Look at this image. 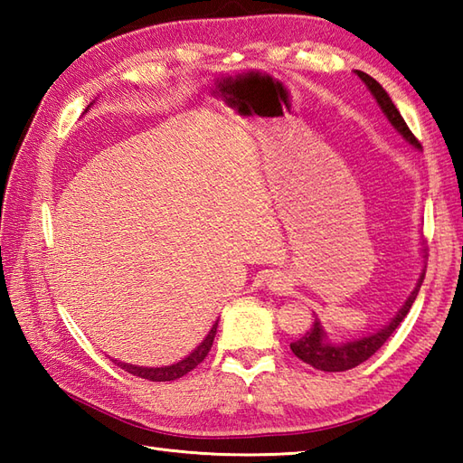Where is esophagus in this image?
<instances>
[{
	"instance_id": "obj_1",
	"label": "esophagus",
	"mask_w": 463,
	"mask_h": 463,
	"mask_svg": "<svg viewBox=\"0 0 463 463\" xmlns=\"http://www.w3.org/2000/svg\"><path fill=\"white\" fill-rule=\"evenodd\" d=\"M269 287H270V290L280 292L287 288V280H284V277H280V274H274V277H270V280H269Z\"/></svg>"
}]
</instances>
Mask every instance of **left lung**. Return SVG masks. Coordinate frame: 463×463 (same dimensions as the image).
Wrapping results in <instances>:
<instances>
[{
	"mask_svg": "<svg viewBox=\"0 0 463 463\" xmlns=\"http://www.w3.org/2000/svg\"><path fill=\"white\" fill-rule=\"evenodd\" d=\"M356 75L360 77L364 83H366L370 93L373 95V99L378 101L382 113L388 117V121L394 125V129L402 137H404V139L411 146L421 149L420 141L416 139L414 133L410 131V127L406 125L404 117L400 115V111L396 109V105L392 103L386 90H383V87L376 80H373V77H370L368 73L358 71V69H356ZM424 277H426V270L420 274L416 288L411 290L404 307L398 310V314L390 320V324H386V326L380 328L378 332L368 334V336L358 338V340H350L346 344H332V342L326 340V332L322 330L318 318H314V324L310 326V330L304 332L302 338H298L297 342L290 344V350L294 352V356H298L302 362H307V364H310L312 368L322 370V372H344V370L356 368L358 364L366 362L370 356H373V354H376L382 348V344L386 342L392 336V334H394V330L400 326V322L406 318V314L410 312L411 304H414V300L418 297L421 282H424Z\"/></svg>",
	"mask_w": 463,
	"mask_h": 463,
	"instance_id": "obj_1",
	"label": "left lung"
}]
</instances>
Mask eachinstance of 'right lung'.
Listing matches in <instances>:
<instances>
[{"label":"right lung","mask_w":463,"mask_h":463,"mask_svg":"<svg viewBox=\"0 0 463 463\" xmlns=\"http://www.w3.org/2000/svg\"><path fill=\"white\" fill-rule=\"evenodd\" d=\"M216 326H219V320L213 324V328H211L209 334H206V338L189 354V356L183 358L181 362L171 364V366L145 368V366H133V364H125V362H117V360H115V364L119 368H123L125 372L133 373V376H139V378L151 380V382H171V380H176V378H183L184 373H189L191 370H194L206 358V354H209V350L213 346V340L216 336Z\"/></svg>","instance_id":"add662e5"}]
</instances>
